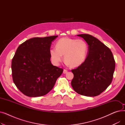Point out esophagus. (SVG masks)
<instances>
[{
    "instance_id": "34e87169",
    "label": "esophagus",
    "mask_w": 125,
    "mask_h": 125,
    "mask_svg": "<svg viewBox=\"0 0 125 125\" xmlns=\"http://www.w3.org/2000/svg\"><path fill=\"white\" fill-rule=\"evenodd\" d=\"M67 70H66V69H64L63 70V73H67Z\"/></svg>"
}]
</instances>
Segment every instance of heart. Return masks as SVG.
Returning a JSON list of instances; mask_svg holds the SVG:
<instances>
[{
	"instance_id": "obj_1",
	"label": "heart",
	"mask_w": 125,
	"mask_h": 125,
	"mask_svg": "<svg viewBox=\"0 0 125 125\" xmlns=\"http://www.w3.org/2000/svg\"><path fill=\"white\" fill-rule=\"evenodd\" d=\"M88 50L87 42L83 39L62 38L57 42L56 48L50 50L52 60L58 65L63 59L71 67L80 66L86 59Z\"/></svg>"
}]
</instances>
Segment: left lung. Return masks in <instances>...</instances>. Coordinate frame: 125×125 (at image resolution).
<instances>
[{"instance_id": "8db88e82", "label": "left lung", "mask_w": 125, "mask_h": 125, "mask_svg": "<svg viewBox=\"0 0 125 125\" xmlns=\"http://www.w3.org/2000/svg\"><path fill=\"white\" fill-rule=\"evenodd\" d=\"M77 36L86 41L89 51L84 62L71 70L74 75L71 86L80 95L96 96L112 82L115 66L114 57L109 48L96 37L87 34Z\"/></svg>"}]
</instances>
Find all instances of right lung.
I'll return each mask as SVG.
<instances>
[{
	"label": "right lung",
	"mask_w": 125,
	"mask_h": 125,
	"mask_svg": "<svg viewBox=\"0 0 125 125\" xmlns=\"http://www.w3.org/2000/svg\"><path fill=\"white\" fill-rule=\"evenodd\" d=\"M58 36L34 37L20 45L11 61L13 82L25 95L48 94L63 71L50 61L52 42Z\"/></svg>",
	"instance_id": "add662e5"
}]
</instances>
